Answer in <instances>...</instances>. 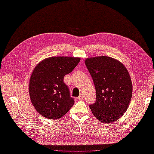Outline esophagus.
I'll return each instance as SVG.
<instances>
[{
  "label": "esophagus",
  "mask_w": 154,
  "mask_h": 154,
  "mask_svg": "<svg viewBox=\"0 0 154 154\" xmlns=\"http://www.w3.org/2000/svg\"><path fill=\"white\" fill-rule=\"evenodd\" d=\"M83 98H84V96H83V95H82V94H80V95H79V97H78V99H80V100L83 99Z\"/></svg>",
  "instance_id": "1"
}]
</instances>
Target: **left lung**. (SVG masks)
<instances>
[{
  "label": "left lung",
  "instance_id": "obj_1",
  "mask_svg": "<svg viewBox=\"0 0 154 154\" xmlns=\"http://www.w3.org/2000/svg\"><path fill=\"white\" fill-rule=\"evenodd\" d=\"M85 65L96 90L95 103L90 104L93 114L103 123L118 120L131 100L133 85L125 66L107 56L85 59Z\"/></svg>",
  "mask_w": 154,
  "mask_h": 154
}]
</instances>
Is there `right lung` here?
Here are the masks:
<instances>
[{"label":"right lung","mask_w":154,"mask_h":154,"mask_svg":"<svg viewBox=\"0 0 154 154\" xmlns=\"http://www.w3.org/2000/svg\"><path fill=\"white\" fill-rule=\"evenodd\" d=\"M80 61L78 57H51L39 63L32 71L29 85L30 98L44 118L57 119L73 106L74 100L63 78Z\"/></svg>","instance_id":"1"}]
</instances>
